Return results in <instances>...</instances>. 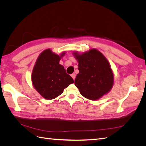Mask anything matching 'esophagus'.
I'll list each match as a JSON object with an SVG mask.
<instances>
[{
	"mask_svg": "<svg viewBox=\"0 0 146 146\" xmlns=\"http://www.w3.org/2000/svg\"><path fill=\"white\" fill-rule=\"evenodd\" d=\"M71 77H72V78H73L74 80L75 78H76V74H71Z\"/></svg>",
	"mask_w": 146,
	"mask_h": 146,
	"instance_id": "1",
	"label": "esophagus"
}]
</instances>
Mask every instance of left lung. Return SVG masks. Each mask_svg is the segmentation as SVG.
I'll list each match as a JSON object with an SVG mask.
<instances>
[{"instance_id":"8db88e82","label":"left lung","mask_w":146,"mask_h":146,"mask_svg":"<svg viewBox=\"0 0 146 146\" xmlns=\"http://www.w3.org/2000/svg\"><path fill=\"white\" fill-rule=\"evenodd\" d=\"M73 54L79 70L74 83L80 94L91 100L107 94L113 86L114 74L105 56L96 48L82 54L77 52Z\"/></svg>"}]
</instances>
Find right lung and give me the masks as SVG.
I'll list each match as a JSON object with an SVG mask.
<instances>
[{
	"instance_id": "add662e5",
	"label": "right lung",
	"mask_w": 146,
	"mask_h": 146,
	"mask_svg": "<svg viewBox=\"0 0 146 146\" xmlns=\"http://www.w3.org/2000/svg\"><path fill=\"white\" fill-rule=\"evenodd\" d=\"M65 54L63 52L58 55L48 48L41 52L35 63L32 82L35 89L46 99L57 98L64 88L74 83L73 78L59 63Z\"/></svg>"
}]
</instances>
